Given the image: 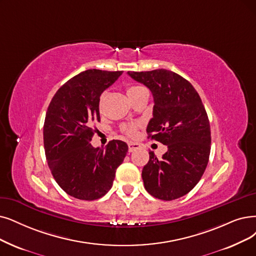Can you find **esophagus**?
<instances>
[{
	"mask_svg": "<svg viewBox=\"0 0 256 256\" xmlns=\"http://www.w3.org/2000/svg\"><path fill=\"white\" fill-rule=\"evenodd\" d=\"M140 146V144L138 142H128V150H129V152H134V151H136V149H138Z\"/></svg>",
	"mask_w": 256,
	"mask_h": 256,
	"instance_id": "esophagus-1",
	"label": "esophagus"
}]
</instances>
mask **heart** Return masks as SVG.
Returning a JSON list of instances; mask_svg holds the SVG:
<instances>
[{
	"label": "heart",
	"instance_id": "b5f03b06",
	"mask_svg": "<svg viewBox=\"0 0 256 256\" xmlns=\"http://www.w3.org/2000/svg\"><path fill=\"white\" fill-rule=\"evenodd\" d=\"M140 89H142V88L140 87V86H129V87H127V89H126V94H127L128 98L131 100L132 98H134V96L138 92V91H140ZM102 104H103V96H100V102H98V109H100V110H102ZM122 132H124V134H125L126 136H130V138H134V136H136V134L138 124H130V125L122 126Z\"/></svg>",
	"mask_w": 256,
	"mask_h": 256
}]
</instances>
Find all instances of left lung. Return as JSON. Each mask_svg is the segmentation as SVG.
<instances>
[{
	"label": "left lung",
	"mask_w": 256,
	"mask_h": 256,
	"mask_svg": "<svg viewBox=\"0 0 256 256\" xmlns=\"http://www.w3.org/2000/svg\"><path fill=\"white\" fill-rule=\"evenodd\" d=\"M128 74L153 96L148 138L168 147L162 160L149 152V162L142 171L145 189L156 198L176 200L196 187L208 165L211 131L206 109L194 87L173 71H128Z\"/></svg>",
	"instance_id": "left-lung-1"
}]
</instances>
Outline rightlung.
<instances>
[{
    "label": "right lung",
    "mask_w": 256,
    "mask_h": 256,
    "mask_svg": "<svg viewBox=\"0 0 256 256\" xmlns=\"http://www.w3.org/2000/svg\"><path fill=\"white\" fill-rule=\"evenodd\" d=\"M122 71L89 69L60 87L51 100L44 122V148L56 182L70 196L94 200L111 189L128 146L114 140L105 148L90 140L100 120L98 102Z\"/></svg>",
    "instance_id": "1"
}]
</instances>
